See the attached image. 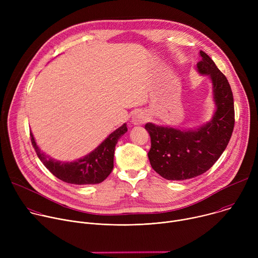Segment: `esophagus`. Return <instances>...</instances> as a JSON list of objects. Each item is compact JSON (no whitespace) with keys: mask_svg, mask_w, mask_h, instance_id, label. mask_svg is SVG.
Wrapping results in <instances>:
<instances>
[{"mask_svg":"<svg viewBox=\"0 0 258 258\" xmlns=\"http://www.w3.org/2000/svg\"><path fill=\"white\" fill-rule=\"evenodd\" d=\"M147 120V116L144 112H136L132 117V123L135 125L144 124Z\"/></svg>","mask_w":258,"mask_h":258,"instance_id":"1","label":"esophagus"}]
</instances>
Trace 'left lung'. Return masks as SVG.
<instances>
[{
  "mask_svg": "<svg viewBox=\"0 0 258 258\" xmlns=\"http://www.w3.org/2000/svg\"><path fill=\"white\" fill-rule=\"evenodd\" d=\"M197 69L212 83L215 112L211 120L197 130L180 131L146 123L151 138L148 157L152 168L168 180H182L207 171L223 154L235 125L231 86L213 60L200 51Z\"/></svg>",
  "mask_w": 258,
  "mask_h": 258,
  "instance_id": "1",
  "label": "left lung"
}]
</instances>
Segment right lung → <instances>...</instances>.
<instances>
[{
    "instance_id": "add662e5",
    "label": "right lung",
    "mask_w": 258,
    "mask_h": 258,
    "mask_svg": "<svg viewBox=\"0 0 258 258\" xmlns=\"http://www.w3.org/2000/svg\"><path fill=\"white\" fill-rule=\"evenodd\" d=\"M127 132L126 124L110 134L90 154L72 162H64L46 155L36 145L32 134L30 140L36 155L43 164L59 179L73 185H94L102 182L113 169L115 146Z\"/></svg>"
}]
</instances>
